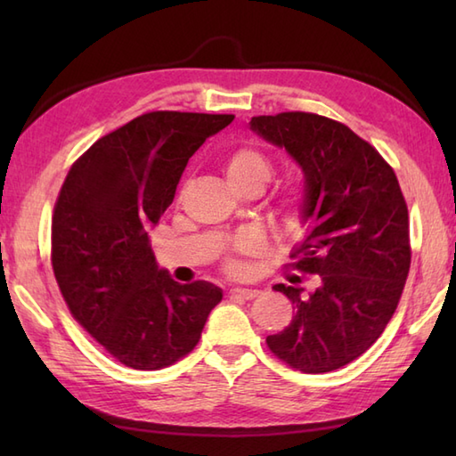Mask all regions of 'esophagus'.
Listing matches in <instances>:
<instances>
[{
  "instance_id": "obj_1",
  "label": "esophagus",
  "mask_w": 456,
  "mask_h": 456,
  "mask_svg": "<svg viewBox=\"0 0 456 456\" xmlns=\"http://www.w3.org/2000/svg\"><path fill=\"white\" fill-rule=\"evenodd\" d=\"M258 289H253V288H231L229 289V296L231 297H240V299H253L256 297Z\"/></svg>"
}]
</instances>
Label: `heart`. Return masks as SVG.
Masks as SVG:
<instances>
[{
	"instance_id": "1",
	"label": "heart",
	"mask_w": 456,
	"mask_h": 456,
	"mask_svg": "<svg viewBox=\"0 0 456 456\" xmlns=\"http://www.w3.org/2000/svg\"><path fill=\"white\" fill-rule=\"evenodd\" d=\"M223 172H225L229 186L233 190L243 188H258L260 191L265 190L266 183L273 178V160H270L263 151L255 147H239L229 154L223 162ZM304 196L299 190L288 191L284 200L280 201L278 216L282 221V227L286 231H297L304 219ZM235 250L239 255H258L263 250V240L255 233H245L235 240ZM243 265L239 260H229L227 270L231 274L243 273Z\"/></svg>"
}]
</instances>
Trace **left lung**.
I'll return each mask as SVG.
<instances>
[{
    "label": "left lung",
    "instance_id": "left-lung-1",
    "mask_svg": "<svg viewBox=\"0 0 456 456\" xmlns=\"http://www.w3.org/2000/svg\"><path fill=\"white\" fill-rule=\"evenodd\" d=\"M248 127L304 174L307 229L292 258L294 268L319 276L309 294L274 286L292 302L294 317L266 343L296 370H337L382 335L410 273L408 206L398 178L374 147L322 115H260Z\"/></svg>",
    "mask_w": 456,
    "mask_h": 456
}]
</instances>
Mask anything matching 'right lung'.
<instances>
[{
	"label": "right lung",
	"instance_id": "add662e5",
	"mask_svg": "<svg viewBox=\"0 0 456 456\" xmlns=\"http://www.w3.org/2000/svg\"><path fill=\"white\" fill-rule=\"evenodd\" d=\"M235 115L152 111L95 141L62 183L53 270L72 315L125 366L159 370L198 345L223 289L180 284L149 231L174 200L191 154Z\"/></svg>",
	"mask_w": 456,
	"mask_h": 456
}]
</instances>
